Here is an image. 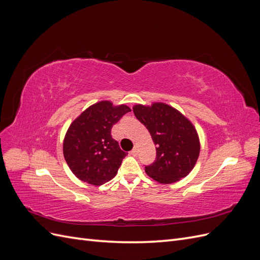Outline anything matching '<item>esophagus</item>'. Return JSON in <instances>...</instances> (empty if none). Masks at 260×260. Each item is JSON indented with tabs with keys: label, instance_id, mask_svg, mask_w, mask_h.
<instances>
[{
	"label": "esophagus",
	"instance_id": "34e87169",
	"mask_svg": "<svg viewBox=\"0 0 260 260\" xmlns=\"http://www.w3.org/2000/svg\"><path fill=\"white\" fill-rule=\"evenodd\" d=\"M130 153H131V155H137L138 154V146H135V148H133Z\"/></svg>",
	"mask_w": 260,
	"mask_h": 260
}]
</instances>
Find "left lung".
<instances>
[{
    "label": "left lung",
    "mask_w": 260,
    "mask_h": 260,
    "mask_svg": "<svg viewBox=\"0 0 260 260\" xmlns=\"http://www.w3.org/2000/svg\"><path fill=\"white\" fill-rule=\"evenodd\" d=\"M133 113L151 133L156 145V159L145 166L146 174L162 184L177 182L190 174L201 149L191 121L164 103L136 105Z\"/></svg>",
    "instance_id": "8db88e82"
}]
</instances>
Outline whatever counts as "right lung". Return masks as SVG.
I'll list each match as a JSON object with an SVG mask.
<instances>
[{"label":"right lung","instance_id":"1","mask_svg":"<svg viewBox=\"0 0 260 260\" xmlns=\"http://www.w3.org/2000/svg\"><path fill=\"white\" fill-rule=\"evenodd\" d=\"M131 112L125 105L102 101L86 108L67 130L62 152L73 174L83 182L102 185L118 172L127 153L112 138V128Z\"/></svg>","mask_w":260,"mask_h":260}]
</instances>
